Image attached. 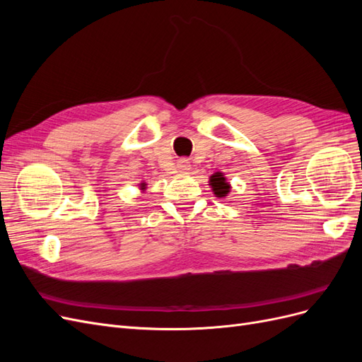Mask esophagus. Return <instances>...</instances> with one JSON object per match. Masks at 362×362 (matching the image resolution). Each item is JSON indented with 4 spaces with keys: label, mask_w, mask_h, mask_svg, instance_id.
<instances>
[{
    "label": "esophagus",
    "mask_w": 362,
    "mask_h": 362,
    "mask_svg": "<svg viewBox=\"0 0 362 362\" xmlns=\"http://www.w3.org/2000/svg\"><path fill=\"white\" fill-rule=\"evenodd\" d=\"M178 170L180 172H189L190 170V161L185 160V158H181L178 161Z\"/></svg>",
    "instance_id": "esophagus-1"
}]
</instances>
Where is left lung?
Wrapping results in <instances>:
<instances>
[{
    "label": "left lung",
    "mask_w": 362,
    "mask_h": 362,
    "mask_svg": "<svg viewBox=\"0 0 362 362\" xmlns=\"http://www.w3.org/2000/svg\"><path fill=\"white\" fill-rule=\"evenodd\" d=\"M208 182H210L208 185H211V190H213L216 198H218V199L226 198L229 192H231V184L228 182L226 177L222 172H214Z\"/></svg>",
    "instance_id": "8db88e82"
}]
</instances>
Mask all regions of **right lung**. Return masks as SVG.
I'll return each instance as SVG.
<instances>
[{
    "mask_svg": "<svg viewBox=\"0 0 362 362\" xmlns=\"http://www.w3.org/2000/svg\"><path fill=\"white\" fill-rule=\"evenodd\" d=\"M146 185H148V184H146L145 181H141V182L139 184V187H140V190H141V192H144V193H145V190H146Z\"/></svg>",
    "mask_w": 362,
    "mask_h": 362,
    "instance_id": "right-lung-1",
    "label": "right lung"
}]
</instances>
